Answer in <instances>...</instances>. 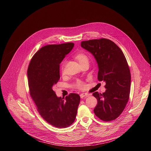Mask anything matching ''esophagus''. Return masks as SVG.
Returning a JSON list of instances; mask_svg holds the SVG:
<instances>
[{"label":"esophagus","instance_id":"esophagus-1","mask_svg":"<svg viewBox=\"0 0 151 151\" xmlns=\"http://www.w3.org/2000/svg\"><path fill=\"white\" fill-rule=\"evenodd\" d=\"M89 95V93H82L80 94V97H81V98H84V97L88 96Z\"/></svg>","mask_w":151,"mask_h":151}]
</instances>
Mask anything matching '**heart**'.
I'll return each instance as SVG.
<instances>
[{
  "label": "heart",
  "mask_w": 151,
  "mask_h": 151,
  "mask_svg": "<svg viewBox=\"0 0 151 151\" xmlns=\"http://www.w3.org/2000/svg\"><path fill=\"white\" fill-rule=\"evenodd\" d=\"M75 58L78 61V62L80 63V64L84 62L88 61V57L86 56V55H85L84 53H78L75 56ZM76 86L79 88V89H84L86 88V84L84 82L81 81H78L77 82V84L76 85Z\"/></svg>",
  "instance_id": "heart-1"
}]
</instances>
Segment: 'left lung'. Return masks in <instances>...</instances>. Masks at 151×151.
I'll return each instance as SVG.
<instances>
[{
  "mask_svg": "<svg viewBox=\"0 0 151 151\" xmlns=\"http://www.w3.org/2000/svg\"><path fill=\"white\" fill-rule=\"evenodd\" d=\"M81 46L94 56L98 65V79L106 83L105 92L92 94L98 101L94 113L103 121L115 120L129 99L131 74L126 59L117 45L105 38L83 41Z\"/></svg>",
  "mask_w": 151,
  "mask_h": 151,
  "instance_id": "8db88e82",
  "label": "left lung"
}]
</instances>
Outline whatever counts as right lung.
<instances>
[{
    "mask_svg": "<svg viewBox=\"0 0 151 151\" xmlns=\"http://www.w3.org/2000/svg\"><path fill=\"white\" fill-rule=\"evenodd\" d=\"M74 46L70 42L43 46L34 55L27 70L30 95L39 113L57 128H66L74 123L80 102L77 93L63 99L53 91L60 79V64Z\"/></svg>",
    "mask_w": 151,
    "mask_h": 151,
    "instance_id": "obj_1",
    "label": "right lung"
}]
</instances>
